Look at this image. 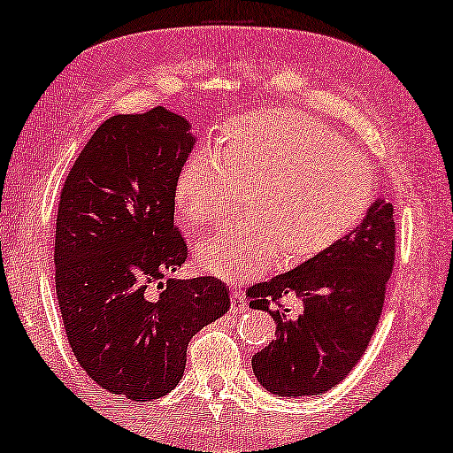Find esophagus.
Segmentation results:
<instances>
[{"mask_svg":"<svg viewBox=\"0 0 453 453\" xmlns=\"http://www.w3.org/2000/svg\"><path fill=\"white\" fill-rule=\"evenodd\" d=\"M231 311H233V313L247 311L245 296H243V293H239V290H233V293H231Z\"/></svg>","mask_w":453,"mask_h":453,"instance_id":"1","label":"esophagus"}]
</instances>
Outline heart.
I'll return each instance as SVG.
<instances>
[{"label": "heart", "mask_w": 453, "mask_h": 453, "mask_svg": "<svg viewBox=\"0 0 453 453\" xmlns=\"http://www.w3.org/2000/svg\"><path fill=\"white\" fill-rule=\"evenodd\" d=\"M245 189V220L197 245V264L225 280H251L330 251L367 216L375 177L330 126L278 107L225 123L212 154L196 152L175 181L189 228L225 220Z\"/></svg>", "instance_id": "heart-1"}]
</instances>
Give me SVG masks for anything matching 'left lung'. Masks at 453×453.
<instances>
[{"label": "left lung", "instance_id": "obj_1", "mask_svg": "<svg viewBox=\"0 0 453 453\" xmlns=\"http://www.w3.org/2000/svg\"><path fill=\"white\" fill-rule=\"evenodd\" d=\"M394 253V206L380 197L334 250L247 288L250 307L276 321V340L251 358L253 373L270 394L318 395L350 373L381 318ZM287 294L303 301L299 319L269 307Z\"/></svg>", "mask_w": 453, "mask_h": 453}]
</instances>
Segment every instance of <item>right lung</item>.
Wrapping results in <instances>:
<instances>
[{
	"instance_id": "right-lung-1",
	"label": "right lung",
	"mask_w": 453,
	"mask_h": 453,
	"mask_svg": "<svg viewBox=\"0 0 453 453\" xmlns=\"http://www.w3.org/2000/svg\"><path fill=\"white\" fill-rule=\"evenodd\" d=\"M196 146L165 107L96 129L61 189L55 290L70 346L92 381L134 402L177 388L189 340L231 307L214 276L163 282L188 245L175 226V181ZM157 283L150 300L145 288Z\"/></svg>"
}]
</instances>
